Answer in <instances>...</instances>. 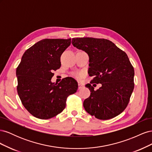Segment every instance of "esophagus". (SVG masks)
Listing matches in <instances>:
<instances>
[{"label":"esophagus","instance_id":"34e87169","mask_svg":"<svg viewBox=\"0 0 152 152\" xmlns=\"http://www.w3.org/2000/svg\"><path fill=\"white\" fill-rule=\"evenodd\" d=\"M84 87V84L80 83V82H79V89H80L82 88H83V87Z\"/></svg>","mask_w":152,"mask_h":152}]
</instances>
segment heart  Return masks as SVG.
<instances>
[{
  "instance_id": "b5f03b06",
  "label": "heart",
  "mask_w": 152,
  "mask_h": 152,
  "mask_svg": "<svg viewBox=\"0 0 152 152\" xmlns=\"http://www.w3.org/2000/svg\"><path fill=\"white\" fill-rule=\"evenodd\" d=\"M82 73H80V72H77V73H75V75L77 77V78H80L82 76Z\"/></svg>"
}]
</instances>
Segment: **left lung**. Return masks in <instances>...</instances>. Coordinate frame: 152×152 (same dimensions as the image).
Segmentation results:
<instances>
[{
    "instance_id": "left-lung-1",
    "label": "left lung",
    "mask_w": 152,
    "mask_h": 152,
    "mask_svg": "<svg viewBox=\"0 0 152 152\" xmlns=\"http://www.w3.org/2000/svg\"><path fill=\"white\" fill-rule=\"evenodd\" d=\"M72 43L88 54V73L94 77L91 83L102 84L96 91L90 84L86 85L91 92L83 103L86 111L100 120L118 115L127 107L134 87V68L127 55L104 39L73 38Z\"/></svg>"
}]
</instances>
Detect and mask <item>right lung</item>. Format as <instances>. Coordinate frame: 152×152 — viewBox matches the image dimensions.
<instances>
[{"instance_id":"add662e5","label":"right lung","mask_w":152,"mask_h":152,"mask_svg":"<svg viewBox=\"0 0 152 152\" xmlns=\"http://www.w3.org/2000/svg\"><path fill=\"white\" fill-rule=\"evenodd\" d=\"M71 39L41 40L24 53L16 68L17 91L24 107L32 115L48 119L61 113L66 98L78 89L72 77L59 83L51 82L53 72L61 66L60 57Z\"/></svg>"}]
</instances>
